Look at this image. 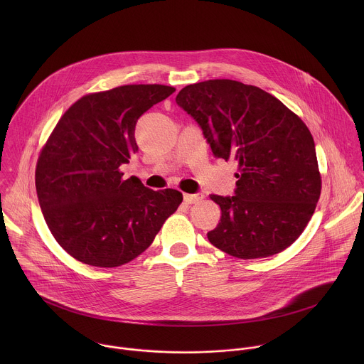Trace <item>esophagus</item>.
<instances>
[{"instance_id": "obj_1", "label": "esophagus", "mask_w": 364, "mask_h": 364, "mask_svg": "<svg viewBox=\"0 0 364 364\" xmlns=\"http://www.w3.org/2000/svg\"><path fill=\"white\" fill-rule=\"evenodd\" d=\"M203 193L202 192H198V193H195V195H185L183 196V199H185V202L186 203H189V205H192V203H198V202H200L202 199H203Z\"/></svg>"}]
</instances>
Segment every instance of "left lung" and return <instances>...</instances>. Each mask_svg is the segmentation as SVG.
<instances>
[{
    "label": "left lung",
    "instance_id": "8db88e82",
    "mask_svg": "<svg viewBox=\"0 0 364 364\" xmlns=\"http://www.w3.org/2000/svg\"><path fill=\"white\" fill-rule=\"evenodd\" d=\"M175 101L196 120L213 156L232 158L240 169L234 196H210L221 218L208 241L241 259L272 257L290 247L321 195L309 127L277 98L232 80L188 85Z\"/></svg>",
    "mask_w": 364,
    "mask_h": 364
}]
</instances>
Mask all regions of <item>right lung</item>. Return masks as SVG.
Masks as SVG:
<instances>
[{
  "mask_svg": "<svg viewBox=\"0 0 364 364\" xmlns=\"http://www.w3.org/2000/svg\"><path fill=\"white\" fill-rule=\"evenodd\" d=\"M175 88L123 85L85 95L58 120L35 173L53 237L73 258L116 267L137 258L182 203L175 189L153 191L123 179L120 165L139 151L136 123Z\"/></svg>",
  "mask_w": 364,
  "mask_h": 364,
  "instance_id": "right-lung-1",
  "label": "right lung"
}]
</instances>
